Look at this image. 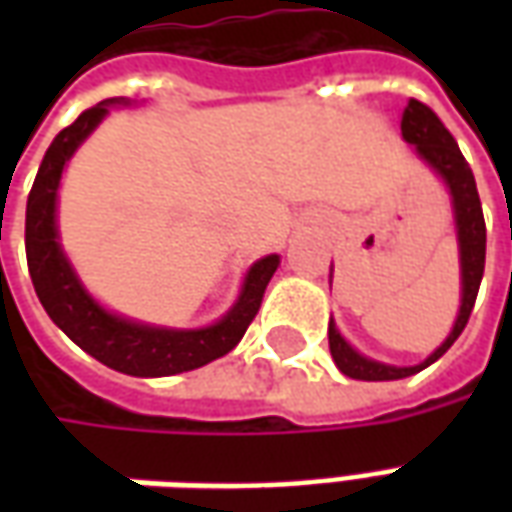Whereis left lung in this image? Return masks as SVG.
Wrapping results in <instances>:
<instances>
[{"label": "left lung", "instance_id": "obj_1", "mask_svg": "<svg viewBox=\"0 0 512 512\" xmlns=\"http://www.w3.org/2000/svg\"><path fill=\"white\" fill-rule=\"evenodd\" d=\"M400 131L408 145L417 147V156L436 169L452 197V213H455V230H458V252H461V310L455 318L450 337L433 351V354L414 367H395L367 359L356 348L345 343V337L337 332L334 321H329V351H332L334 365L340 367V373L348 378H359V381H397V378H408L433 365L439 356L450 351V345L461 337V332L469 323V315L474 310V299L483 282L485 268V219L483 205H480V194H477V183L466 158H463L461 147L452 139V134L444 128L436 112L425 106L417 98H411L408 106L403 109V120H400Z\"/></svg>", "mask_w": 512, "mask_h": 512}]
</instances>
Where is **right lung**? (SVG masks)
Wrapping results in <instances>:
<instances>
[{"instance_id":"1","label":"right lung","mask_w":512,"mask_h":512,"mask_svg":"<svg viewBox=\"0 0 512 512\" xmlns=\"http://www.w3.org/2000/svg\"><path fill=\"white\" fill-rule=\"evenodd\" d=\"M128 104L123 98H109L87 109L62 128L40 161L38 178L27 200V266L43 310L82 351L95 356L101 365L136 378L175 376L208 365L230 354L255 321L266 285L279 266V255L260 257L249 268L241 296L222 321L205 329H161L147 323L128 321L104 310L84 290L76 271L60 246L57 233V189L62 169L87 136L104 120L109 106Z\"/></svg>"}]
</instances>
